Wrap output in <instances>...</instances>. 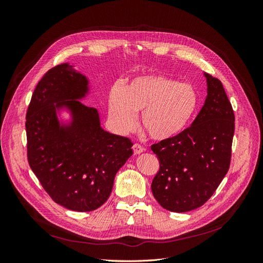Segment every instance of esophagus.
Masks as SVG:
<instances>
[{"instance_id": "esophagus-1", "label": "esophagus", "mask_w": 263, "mask_h": 263, "mask_svg": "<svg viewBox=\"0 0 263 263\" xmlns=\"http://www.w3.org/2000/svg\"><path fill=\"white\" fill-rule=\"evenodd\" d=\"M133 149H134V153L136 154V155H139V154L144 153V151H145V148L142 147V146H140L139 144H135V145L133 146Z\"/></svg>"}]
</instances>
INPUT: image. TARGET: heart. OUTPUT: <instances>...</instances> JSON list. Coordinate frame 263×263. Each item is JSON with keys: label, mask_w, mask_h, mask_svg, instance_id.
<instances>
[{"label": "heart", "mask_w": 263, "mask_h": 263, "mask_svg": "<svg viewBox=\"0 0 263 263\" xmlns=\"http://www.w3.org/2000/svg\"><path fill=\"white\" fill-rule=\"evenodd\" d=\"M198 94L195 87L161 73L134 77L108 93V117L122 134L135 129L136 113L151 139L174 138L184 130L196 112Z\"/></svg>", "instance_id": "heart-1"}]
</instances>
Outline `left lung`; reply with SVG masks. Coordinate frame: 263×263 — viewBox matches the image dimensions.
<instances>
[{
	"label": "left lung",
	"instance_id": "1",
	"mask_svg": "<svg viewBox=\"0 0 263 263\" xmlns=\"http://www.w3.org/2000/svg\"><path fill=\"white\" fill-rule=\"evenodd\" d=\"M208 97L189 128L151 146L160 169L151 183L157 202L170 212L202 206L226 176L232 157L235 115L221 82L204 73Z\"/></svg>",
	"mask_w": 263,
	"mask_h": 263
}]
</instances>
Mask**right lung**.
Returning a JSON list of instances; mask_svg holds the SVG:
<instances>
[{"instance_id":"add662e5","label":"right lung","mask_w":263,"mask_h":263,"mask_svg":"<svg viewBox=\"0 0 263 263\" xmlns=\"http://www.w3.org/2000/svg\"><path fill=\"white\" fill-rule=\"evenodd\" d=\"M89 84L73 66L61 63L38 82L26 114L31 170L55 203L76 212L104 204L133 155L130 139L103 129L98 109L80 102ZM61 110L69 113L68 122L60 118Z\"/></svg>"}]
</instances>
